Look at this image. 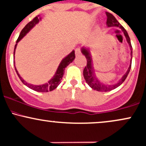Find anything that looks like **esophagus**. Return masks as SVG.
<instances>
[{
  "mask_svg": "<svg viewBox=\"0 0 146 146\" xmlns=\"http://www.w3.org/2000/svg\"><path fill=\"white\" fill-rule=\"evenodd\" d=\"M81 55V49L80 48H78L76 49V55L79 56Z\"/></svg>",
  "mask_w": 146,
  "mask_h": 146,
  "instance_id": "obj_1",
  "label": "esophagus"
}]
</instances>
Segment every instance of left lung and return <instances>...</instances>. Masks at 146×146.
<instances>
[{
  "instance_id": "1",
  "label": "left lung",
  "mask_w": 146,
  "mask_h": 146,
  "mask_svg": "<svg viewBox=\"0 0 146 146\" xmlns=\"http://www.w3.org/2000/svg\"><path fill=\"white\" fill-rule=\"evenodd\" d=\"M106 15L107 17V25L108 27H113L116 26L118 27L121 29V30L123 31V34H124L125 36L126 39H127V43L129 45V47H130L131 50V61H130V65H129V68L126 72L125 74L121 78V80L118 82V83L115 84H111V85H107V84H105L101 82L99 80H98L95 76V73H94V70L92 66V61H91V57L90 55V52H89V49L85 48H82V54L85 56L86 59V66L84 68L83 70V76H84V80H85L86 83L89 84V86L91 88H92L94 90H96L98 91H102V92H106V91H110L113 89H116L118 86H119L125 80L126 78L127 77V75L129 74V70L131 68V65H132V45H131L130 42V39H129V36L128 35L127 31L125 30L122 25L119 23V22L116 20V19L111 14L109 13V12H106Z\"/></svg>"
}]
</instances>
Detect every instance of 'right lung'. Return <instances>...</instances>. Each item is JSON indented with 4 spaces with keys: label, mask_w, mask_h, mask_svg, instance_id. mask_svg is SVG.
Returning a JSON list of instances; mask_svg holds the SVG:
<instances>
[{
    "label": "right lung",
    "mask_w": 146,
    "mask_h": 146,
    "mask_svg": "<svg viewBox=\"0 0 146 146\" xmlns=\"http://www.w3.org/2000/svg\"><path fill=\"white\" fill-rule=\"evenodd\" d=\"M40 20H41V18L39 17V15L36 16V17H35L31 21L29 22V23L27 24L25 27H24L23 30H21L20 35H19V38L17 40V44L15 45V47H14V53H15V50H16V48H17V43H18L19 41H20V40L22 38H23V36H25V35H26L27 33H28L35 25H36V23H39ZM75 57H76V55H75V51L73 50L69 55H67L64 59H63V60H62V62H61L60 65H59L58 68H57V71H56L55 76H53V78H52L49 82H48L47 83H46V84H41V85H33V84H28V82H26L24 80L23 78L20 76V75H19V73H18V71H17V68H16L15 66H14V68H15V70L16 72H17V75H18L19 79L21 80L22 82H23L25 86H27L28 87L30 88V89H33V90L39 91V92H48V91L54 90V89H56V88L58 86L59 84H60L61 80H62V77H63L65 68L70 63H71V62L74 60ZM14 64L15 63H14Z\"/></svg>",
    "instance_id": "1"
}]
</instances>
